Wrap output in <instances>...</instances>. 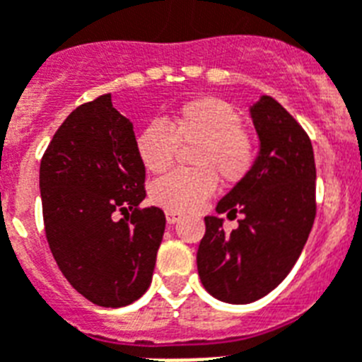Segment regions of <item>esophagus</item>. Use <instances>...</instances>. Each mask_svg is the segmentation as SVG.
<instances>
[{"label":"esophagus","mask_w":362,"mask_h":362,"mask_svg":"<svg viewBox=\"0 0 362 362\" xmlns=\"http://www.w3.org/2000/svg\"><path fill=\"white\" fill-rule=\"evenodd\" d=\"M181 218H183V214H181V213H175V211H166V222H168L170 226L177 223Z\"/></svg>","instance_id":"obj_1"}]
</instances>
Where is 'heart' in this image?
<instances>
[{
	"mask_svg": "<svg viewBox=\"0 0 362 362\" xmlns=\"http://www.w3.org/2000/svg\"><path fill=\"white\" fill-rule=\"evenodd\" d=\"M179 144H196L190 153L192 170H177L151 185L157 205L188 213L214 192L218 177L238 183L252 170L255 149L242 131V118L229 103L218 98H198L179 107L168 125L151 122L136 134L134 146L144 168L160 174L170 168Z\"/></svg>",
	"mask_w": 362,
	"mask_h": 362,
	"instance_id": "obj_1",
	"label": "heart"
}]
</instances>
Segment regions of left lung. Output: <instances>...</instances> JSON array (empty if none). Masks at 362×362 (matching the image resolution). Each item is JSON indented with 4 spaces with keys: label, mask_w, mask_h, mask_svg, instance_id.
Wrapping results in <instances>:
<instances>
[{
    "label": "left lung",
    "mask_w": 362,
    "mask_h": 362,
    "mask_svg": "<svg viewBox=\"0 0 362 362\" xmlns=\"http://www.w3.org/2000/svg\"><path fill=\"white\" fill-rule=\"evenodd\" d=\"M259 151L252 170L223 196L216 213L242 214L223 231V218L205 216L198 274L216 300L244 305L261 300L288 276L301 255L316 203L315 153L309 136L270 95L250 105Z\"/></svg>",
    "instance_id": "8db88e82"
}]
</instances>
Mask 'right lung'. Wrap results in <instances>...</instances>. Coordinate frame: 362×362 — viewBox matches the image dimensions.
Segmentation results:
<instances>
[{"instance_id":"1","label":"right lung","mask_w":362,"mask_h":362,"mask_svg":"<svg viewBox=\"0 0 362 362\" xmlns=\"http://www.w3.org/2000/svg\"><path fill=\"white\" fill-rule=\"evenodd\" d=\"M134 140L105 94L62 122L40 163L49 250L68 283L100 307L129 305L148 291L166 226L159 207L139 209L146 168Z\"/></svg>"}]
</instances>
